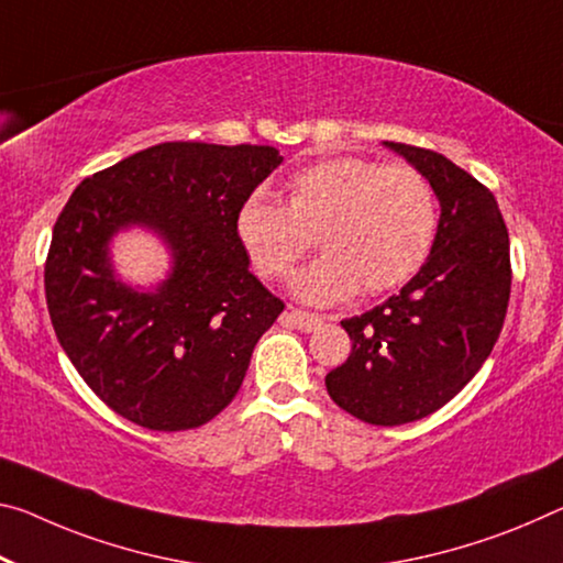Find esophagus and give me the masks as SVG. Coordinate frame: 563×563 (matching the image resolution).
I'll return each mask as SVG.
<instances>
[{
    "instance_id": "1",
    "label": "esophagus",
    "mask_w": 563,
    "mask_h": 563,
    "mask_svg": "<svg viewBox=\"0 0 563 563\" xmlns=\"http://www.w3.org/2000/svg\"><path fill=\"white\" fill-rule=\"evenodd\" d=\"M283 320H285V323L306 330V333H310V330H318L320 325H323V318L316 316V313H308V310H298V308L288 310V313L283 316Z\"/></svg>"
}]
</instances>
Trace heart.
I'll list each match as a JSON object with an SVG mask.
<instances>
[{
    "mask_svg": "<svg viewBox=\"0 0 563 563\" xmlns=\"http://www.w3.org/2000/svg\"><path fill=\"white\" fill-rule=\"evenodd\" d=\"M439 220V195L418 167L335 157L298 169L285 185V205L267 192L250 195L235 216V238L261 278L280 280L313 235L323 255L292 278V290L328 306L413 278L431 255Z\"/></svg>",
    "mask_w": 563,
    "mask_h": 563,
    "instance_id": "1",
    "label": "heart"
}]
</instances>
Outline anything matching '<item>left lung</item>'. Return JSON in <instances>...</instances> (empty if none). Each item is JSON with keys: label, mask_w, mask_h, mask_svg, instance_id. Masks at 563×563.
I'll use <instances>...</instances> for the list:
<instances>
[{"label": "left lung", "mask_w": 563, "mask_h": 563, "mask_svg": "<svg viewBox=\"0 0 563 563\" xmlns=\"http://www.w3.org/2000/svg\"><path fill=\"white\" fill-rule=\"evenodd\" d=\"M386 145L428 175L441 220L426 265L398 296L341 320L353 351L325 388L371 426L410 423L449 404L494 351L511 296L508 230L494 192L433 150Z\"/></svg>", "instance_id": "left-lung-1"}]
</instances>
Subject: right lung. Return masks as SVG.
I'll return each mask as SVG.
<instances>
[{
    "mask_svg": "<svg viewBox=\"0 0 563 563\" xmlns=\"http://www.w3.org/2000/svg\"><path fill=\"white\" fill-rule=\"evenodd\" d=\"M283 163L267 145L163 142L85 177L52 230L44 296L57 341L92 394L150 431H190L243 386L285 302L247 271L235 216ZM147 224L176 255L155 294L111 278L106 240Z\"/></svg>",
    "mask_w": 563,
    "mask_h": 563,
    "instance_id": "add662e5",
    "label": "right lung"
}]
</instances>
